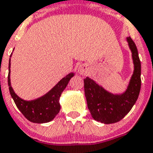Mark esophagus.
Masks as SVG:
<instances>
[{
  "label": "esophagus",
  "mask_w": 153,
  "mask_h": 153,
  "mask_svg": "<svg viewBox=\"0 0 153 153\" xmlns=\"http://www.w3.org/2000/svg\"><path fill=\"white\" fill-rule=\"evenodd\" d=\"M87 72V68H86L85 65H82L80 66H79L78 68V74H80V75H84Z\"/></svg>",
  "instance_id": "obj_1"
}]
</instances>
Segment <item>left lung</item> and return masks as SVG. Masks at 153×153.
<instances>
[{
  "mask_svg": "<svg viewBox=\"0 0 153 153\" xmlns=\"http://www.w3.org/2000/svg\"><path fill=\"white\" fill-rule=\"evenodd\" d=\"M126 39L131 51L134 71L124 92L113 94L91 78L84 79L86 100L92 118L105 124L117 123L123 119L135 104L140 93L141 62L134 42L130 36Z\"/></svg>",
  "mask_w": 153,
  "mask_h": 153,
  "instance_id": "8db88e82",
  "label": "left lung"
}]
</instances>
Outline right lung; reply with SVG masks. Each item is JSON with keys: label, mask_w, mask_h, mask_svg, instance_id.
Masks as SVG:
<instances>
[{"label": "right lung", "mask_w": 153, "mask_h": 153, "mask_svg": "<svg viewBox=\"0 0 153 153\" xmlns=\"http://www.w3.org/2000/svg\"><path fill=\"white\" fill-rule=\"evenodd\" d=\"M12 55V53H11ZM11 59L8 65V76L7 83L9 87V91L11 98H13L17 108L23 114L26 119L32 123H45L52 120L59 113L61 105L59 103V98L62 93L66 88L68 83L73 76L74 73H70L59 80L48 93L43 96L33 100H24L18 96L14 91L11 84Z\"/></svg>", "instance_id": "obj_1"}]
</instances>
